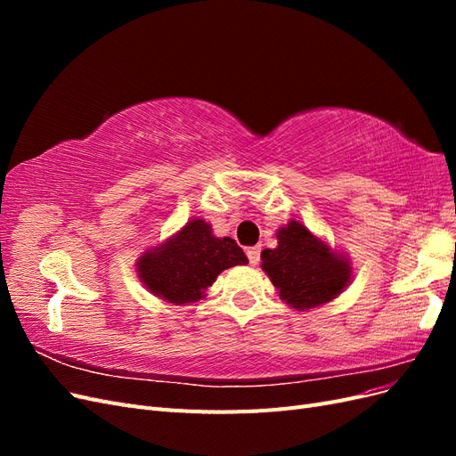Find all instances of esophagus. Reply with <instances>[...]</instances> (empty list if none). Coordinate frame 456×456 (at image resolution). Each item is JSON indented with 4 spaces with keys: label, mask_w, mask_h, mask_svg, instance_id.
I'll use <instances>...</instances> for the list:
<instances>
[{
    "label": "esophagus",
    "mask_w": 456,
    "mask_h": 456,
    "mask_svg": "<svg viewBox=\"0 0 456 456\" xmlns=\"http://www.w3.org/2000/svg\"><path fill=\"white\" fill-rule=\"evenodd\" d=\"M247 258H249V265L256 266L260 262V247H247Z\"/></svg>",
    "instance_id": "1"
}]
</instances>
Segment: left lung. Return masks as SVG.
<instances>
[{"label":"left lung","mask_w":456,"mask_h":456,"mask_svg":"<svg viewBox=\"0 0 456 456\" xmlns=\"http://www.w3.org/2000/svg\"><path fill=\"white\" fill-rule=\"evenodd\" d=\"M281 300L297 310L315 308L337 298L352 280L346 256L330 251L305 226L291 220L278 232V247L260 255Z\"/></svg>","instance_id":"left-lung-1"}]
</instances>
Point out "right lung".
Instances as JSON below:
<instances>
[{
    "mask_svg": "<svg viewBox=\"0 0 456 456\" xmlns=\"http://www.w3.org/2000/svg\"><path fill=\"white\" fill-rule=\"evenodd\" d=\"M247 262L236 241L215 238L205 220L194 218L176 236L146 251L136 272L150 293L173 305H188L205 297L220 272Z\"/></svg>",
    "mask_w": 456,
    "mask_h": 456,
    "instance_id": "add662e5",
    "label": "right lung"
}]
</instances>
